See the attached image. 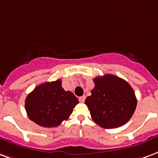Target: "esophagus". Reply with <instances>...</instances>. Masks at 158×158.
I'll use <instances>...</instances> for the list:
<instances>
[{
  "instance_id": "1",
  "label": "esophagus",
  "mask_w": 158,
  "mask_h": 158,
  "mask_svg": "<svg viewBox=\"0 0 158 158\" xmlns=\"http://www.w3.org/2000/svg\"><path fill=\"white\" fill-rule=\"evenodd\" d=\"M85 99H86V97L85 96H81L79 98V102L81 103H83L85 102Z\"/></svg>"
}]
</instances>
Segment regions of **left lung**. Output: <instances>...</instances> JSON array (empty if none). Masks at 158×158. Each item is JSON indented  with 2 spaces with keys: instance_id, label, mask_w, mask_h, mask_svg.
<instances>
[{
  "instance_id": "1",
  "label": "left lung",
  "mask_w": 158,
  "mask_h": 158,
  "mask_svg": "<svg viewBox=\"0 0 158 158\" xmlns=\"http://www.w3.org/2000/svg\"><path fill=\"white\" fill-rule=\"evenodd\" d=\"M95 87L85 103L96 124L105 128H118L133 115L137 100L127 81L114 75H104L93 79Z\"/></svg>"
}]
</instances>
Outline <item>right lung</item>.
<instances>
[{
    "mask_svg": "<svg viewBox=\"0 0 158 158\" xmlns=\"http://www.w3.org/2000/svg\"><path fill=\"white\" fill-rule=\"evenodd\" d=\"M78 99L61 87V81L44 82L37 86L25 100L28 118L43 127H56L66 120Z\"/></svg>",
    "mask_w": 158,
    "mask_h": 158,
    "instance_id": "right-lung-1",
    "label": "right lung"
}]
</instances>
